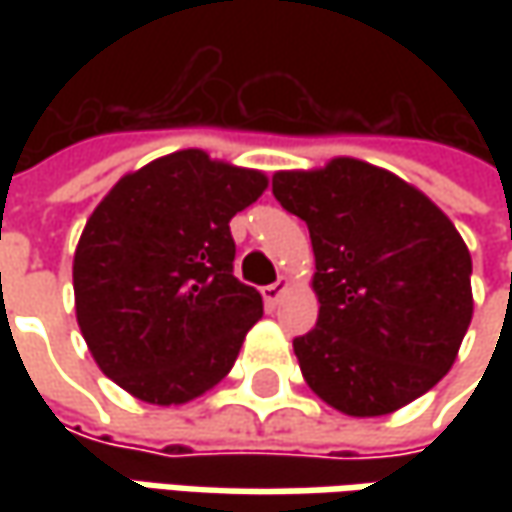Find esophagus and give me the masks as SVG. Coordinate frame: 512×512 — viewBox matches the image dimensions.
Returning <instances> with one entry per match:
<instances>
[{"label":"esophagus","mask_w":512,"mask_h":512,"mask_svg":"<svg viewBox=\"0 0 512 512\" xmlns=\"http://www.w3.org/2000/svg\"><path fill=\"white\" fill-rule=\"evenodd\" d=\"M287 282L285 279H279V282H273V285L262 287V296H265V305L267 307H276L282 302V296H285Z\"/></svg>","instance_id":"1"}]
</instances>
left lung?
I'll use <instances>...</instances> for the list:
<instances>
[{"instance_id": "obj_1", "label": "left lung", "mask_w": 512, "mask_h": 512, "mask_svg": "<svg viewBox=\"0 0 512 512\" xmlns=\"http://www.w3.org/2000/svg\"><path fill=\"white\" fill-rule=\"evenodd\" d=\"M273 196L305 219L316 327L293 339L307 387L344 416L393 413L439 384L473 319L470 250L390 170L350 156L279 170Z\"/></svg>"}]
</instances>
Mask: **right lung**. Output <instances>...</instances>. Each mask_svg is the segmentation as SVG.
Wrapping results in <instances>:
<instances>
[{"instance_id":"obj_1","label":"right lung","mask_w":512,"mask_h":512,"mask_svg":"<svg viewBox=\"0 0 512 512\" xmlns=\"http://www.w3.org/2000/svg\"><path fill=\"white\" fill-rule=\"evenodd\" d=\"M267 187L262 170L187 148L125 173L73 253L76 322L99 370L148 404H185L225 379L262 319L233 276L230 219Z\"/></svg>"}]
</instances>
